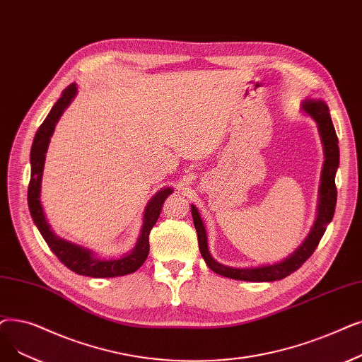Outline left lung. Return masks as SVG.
<instances>
[{"label": "left lung", "mask_w": 362, "mask_h": 362, "mask_svg": "<svg viewBox=\"0 0 362 362\" xmlns=\"http://www.w3.org/2000/svg\"><path fill=\"white\" fill-rule=\"evenodd\" d=\"M305 111L317 121L321 140L324 145L325 152V161L321 176V187H320V204H318V216L315 220V225L310 229V233L305 243L298 247L294 253L287 257L284 262H279L269 266H260V268H247V269H237L229 268L222 263L216 262L207 247V233L206 228L202 225V220L195 206H191L194 225L198 233V244L201 256L206 260L209 268L226 278L232 279H241V281H253V282H264V281H276L288 276L294 271H297L300 266L312 256L313 251L318 247L322 235L325 232L327 225L332 222L336 209L337 201V187H336V170L339 167V139L334 130V125L329 117L328 106L322 100H306L303 102Z\"/></svg>", "instance_id": "left-lung-1"}]
</instances>
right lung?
<instances>
[{"mask_svg":"<svg viewBox=\"0 0 362 362\" xmlns=\"http://www.w3.org/2000/svg\"><path fill=\"white\" fill-rule=\"evenodd\" d=\"M75 94H76L75 84H71L68 88L64 90L60 99L54 103L50 114L47 115V118L42 121L34 137L33 149H30V180L28 187L29 211L34 218L38 230L41 232L42 238L45 240L47 245L50 247V250L57 256V259L75 274L93 276V278H112V276H122L127 274H133L144 264V262L149 255V233L153 225L156 223V220L160 217L165 198L173 192L170 187L160 191L158 194H155V197L149 201L144 216L142 233H140L137 244L130 255H125L121 259H111V260L99 259L94 256L90 250H86L80 245H75L69 241L56 237L53 230L50 229V225L47 223L45 216L42 213V207L40 202V191H41L45 152H47V148H49V142L54 132L56 122L59 121L60 115L64 114L66 106L72 102Z\"/></svg>","mask_w":362,"mask_h":362,"instance_id":"1","label":"right lung"}]
</instances>
